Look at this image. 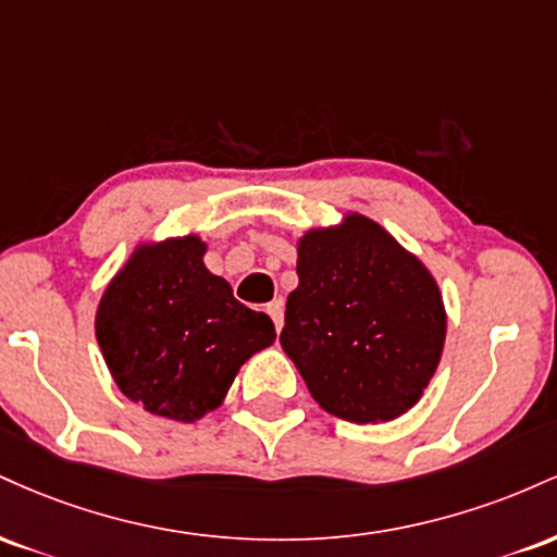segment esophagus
I'll return each mask as SVG.
<instances>
[{
  "instance_id": "obj_1",
  "label": "esophagus",
  "mask_w": 557,
  "mask_h": 557,
  "mask_svg": "<svg viewBox=\"0 0 557 557\" xmlns=\"http://www.w3.org/2000/svg\"><path fill=\"white\" fill-rule=\"evenodd\" d=\"M267 314L274 322V330H283V319H285V306L283 300H272V304H267Z\"/></svg>"
}]
</instances>
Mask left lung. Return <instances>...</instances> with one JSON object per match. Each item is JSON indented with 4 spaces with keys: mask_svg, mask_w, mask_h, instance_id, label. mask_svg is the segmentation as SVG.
I'll list each match as a JSON object with an SVG mask.
<instances>
[{
    "mask_svg": "<svg viewBox=\"0 0 557 557\" xmlns=\"http://www.w3.org/2000/svg\"><path fill=\"white\" fill-rule=\"evenodd\" d=\"M445 343L437 283L361 214L298 243V287L280 345L332 417L356 424L406 413L430 385Z\"/></svg>",
    "mask_w": 557,
    "mask_h": 557,
    "instance_id": "8db88e82",
    "label": "left lung"
}]
</instances>
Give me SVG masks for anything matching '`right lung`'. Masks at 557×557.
Returning a JSON list of instances; mask_svg holds the SVG:
<instances>
[{"instance_id":"right-lung-1","label":"right lung","mask_w":557,"mask_h":557,"mask_svg":"<svg viewBox=\"0 0 557 557\" xmlns=\"http://www.w3.org/2000/svg\"><path fill=\"white\" fill-rule=\"evenodd\" d=\"M196 235L144 246L107 287L96 341L131 400L194 421L225 398L248 356L274 343L272 319L235 300L203 267Z\"/></svg>"}]
</instances>
